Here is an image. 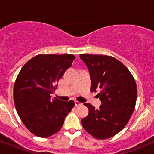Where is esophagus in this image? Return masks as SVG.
<instances>
[{
	"label": "esophagus",
	"instance_id": "34e87169",
	"mask_svg": "<svg viewBox=\"0 0 154 154\" xmlns=\"http://www.w3.org/2000/svg\"><path fill=\"white\" fill-rule=\"evenodd\" d=\"M82 103H80V102L79 101H77V100H76L75 101V106H81L82 105Z\"/></svg>",
	"mask_w": 154,
	"mask_h": 154
}]
</instances>
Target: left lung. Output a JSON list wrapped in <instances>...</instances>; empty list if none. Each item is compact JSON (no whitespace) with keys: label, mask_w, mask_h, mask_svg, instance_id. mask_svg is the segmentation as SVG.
<instances>
[{"label":"left lung","mask_w":154,"mask_h":154,"mask_svg":"<svg viewBox=\"0 0 154 154\" xmlns=\"http://www.w3.org/2000/svg\"><path fill=\"white\" fill-rule=\"evenodd\" d=\"M91 74V92L100 91L101 106L95 109L84 103L89 114L81 120L83 128L95 138L108 139L127 125L135 107L137 85L129 69L115 58L105 55L80 54Z\"/></svg>","instance_id":"8db88e82"}]
</instances>
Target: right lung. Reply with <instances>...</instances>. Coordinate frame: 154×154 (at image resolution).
Returning a JSON list of instances; mask_svg holds the SVG:
<instances>
[{"mask_svg": "<svg viewBox=\"0 0 154 154\" xmlns=\"http://www.w3.org/2000/svg\"><path fill=\"white\" fill-rule=\"evenodd\" d=\"M75 59L73 54L37 55L23 66L16 79V109L26 128L38 137H48L59 132L75 106L74 100L51 98Z\"/></svg>", "mask_w": 154, "mask_h": 154, "instance_id": "add662e5", "label": "right lung"}]
</instances>
